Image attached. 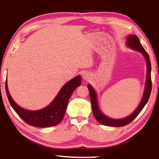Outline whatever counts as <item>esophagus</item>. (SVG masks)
<instances>
[{"instance_id": "34e87169", "label": "esophagus", "mask_w": 159, "mask_h": 159, "mask_svg": "<svg viewBox=\"0 0 159 159\" xmlns=\"http://www.w3.org/2000/svg\"><path fill=\"white\" fill-rule=\"evenodd\" d=\"M82 76H83V79H84V80H88V79H90V75H89L88 73L84 72V73L83 74V75H82Z\"/></svg>"}]
</instances>
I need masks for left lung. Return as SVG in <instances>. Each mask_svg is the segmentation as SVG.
Instances as JSON below:
<instances>
[{"label":"left lung","mask_w":159,"mask_h":159,"mask_svg":"<svg viewBox=\"0 0 159 159\" xmlns=\"http://www.w3.org/2000/svg\"><path fill=\"white\" fill-rule=\"evenodd\" d=\"M127 44L129 47L132 48L134 50L140 51V53L144 56V57L146 60L147 62V75H146V83H145V89L144 95H143V99L141 101L140 105L137 109L130 115L129 116L127 117V118L122 119H113L108 117L106 116L105 115H103L100 111L98 106L97 104V98H96V94H95V90H93V88L91 87L90 84H88V88L90 92V101L91 104H92V109L93 113L94 114V116L96 120L98 121L100 124L106 126H109V127H123L129 124L131 121L134 120V118H136V116L140 114L141 111L143 110V108H144L145 104L147 103L148 101L150 95L151 93V89H152V82H151V61H150V58L148 56V54L144 48L143 47V45L140 44V40L138 37L136 35H129L127 38Z\"/></svg>","instance_id":"1"}]
</instances>
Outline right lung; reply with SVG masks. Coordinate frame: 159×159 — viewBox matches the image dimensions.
I'll list each match as a JSON object with an SVG mask.
<instances>
[{
    "instance_id": "obj_1",
    "label": "right lung",
    "mask_w": 159,
    "mask_h": 159,
    "mask_svg": "<svg viewBox=\"0 0 159 159\" xmlns=\"http://www.w3.org/2000/svg\"><path fill=\"white\" fill-rule=\"evenodd\" d=\"M81 77L77 76L67 82L58 93L54 101L46 108L39 111L26 110L17 105L11 97L6 82V91L11 106L26 123L38 127H53L58 125L64 119L69 100L74 90L81 84Z\"/></svg>"
}]
</instances>
